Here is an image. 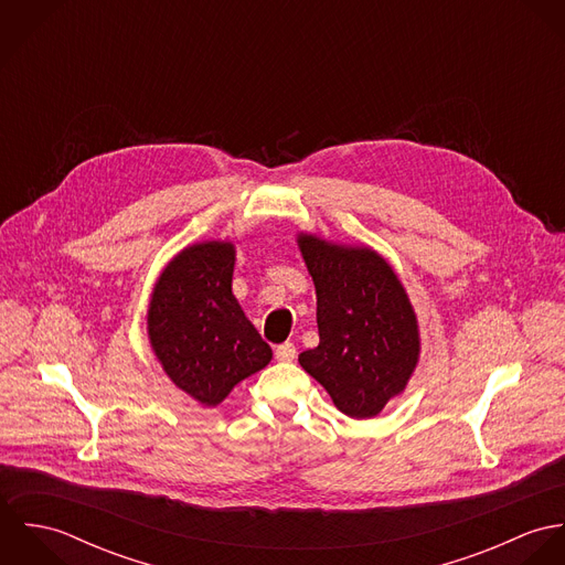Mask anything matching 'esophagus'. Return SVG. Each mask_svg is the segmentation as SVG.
I'll use <instances>...</instances> for the list:
<instances>
[{
    "label": "esophagus",
    "instance_id": "obj_1",
    "mask_svg": "<svg viewBox=\"0 0 565 565\" xmlns=\"http://www.w3.org/2000/svg\"><path fill=\"white\" fill-rule=\"evenodd\" d=\"M274 356H276V361H280V363H291V361L296 359V345L289 343V341H285V343L276 345Z\"/></svg>",
    "mask_w": 565,
    "mask_h": 565
}]
</instances>
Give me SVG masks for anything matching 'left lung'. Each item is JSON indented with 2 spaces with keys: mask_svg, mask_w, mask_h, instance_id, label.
Listing matches in <instances>:
<instances>
[{
  "mask_svg": "<svg viewBox=\"0 0 565 565\" xmlns=\"http://www.w3.org/2000/svg\"><path fill=\"white\" fill-rule=\"evenodd\" d=\"M318 294L320 345L300 365L356 419L374 417L401 394L417 363V320L394 269L367 247L300 235Z\"/></svg>",
  "mask_w": 565,
  "mask_h": 565,
  "instance_id": "obj_1",
  "label": "left lung"
}]
</instances>
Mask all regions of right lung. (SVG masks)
Masks as SVG:
<instances>
[{"instance_id":"1","label":"right lung","mask_w":565,"mask_h":565,"mask_svg":"<svg viewBox=\"0 0 565 565\" xmlns=\"http://www.w3.org/2000/svg\"><path fill=\"white\" fill-rule=\"evenodd\" d=\"M235 247L209 242L182 249L161 274L150 311L152 348L167 376L198 403L215 406L271 350L233 296Z\"/></svg>"}]
</instances>
